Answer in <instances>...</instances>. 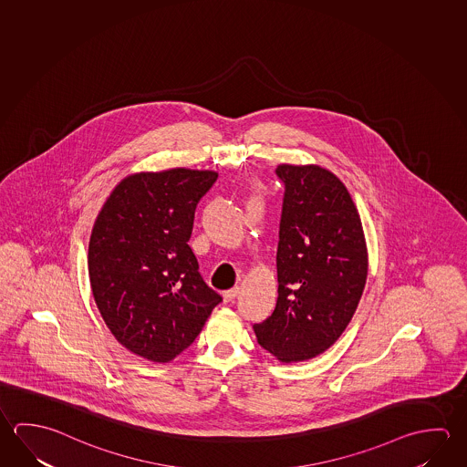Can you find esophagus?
<instances>
[{"label":"esophagus","mask_w":467,"mask_h":467,"mask_svg":"<svg viewBox=\"0 0 467 467\" xmlns=\"http://www.w3.org/2000/svg\"><path fill=\"white\" fill-rule=\"evenodd\" d=\"M237 294H239V288H237V286L230 288V290L223 292V300H224V302H234V298H236Z\"/></svg>","instance_id":"1"}]
</instances>
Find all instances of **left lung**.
Segmentation results:
<instances>
[{
	"mask_svg": "<svg viewBox=\"0 0 467 467\" xmlns=\"http://www.w3.org/2000/svg\"><path fill=\"white\" fill-rule=\"evenodd\" d=\"M285 185L277 247L278 296L254 325L257 343L284 364L317 358L343 335L368 280L358 208L335 173L280 164Z\"/></svg>",
	"mask_w": 467,
	"mask_h": 467,
	"instance_id": "8db88e82",
	"label": "left lung"
}]
</instances>
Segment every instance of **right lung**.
Listing matches in <instances>:
<instances>
[{
	"mask_svg": "<svg viewBox=\"0 0 467 467\" xmlns=\"http://www.w3.org/2000/svg\"><path fill=\"white\" fill-rule=\"evenodd\" d=\"M214 171L175 167L124 177L101 206L88 244L91 292L132 354L171 362L195 341L222 296L198 272L189 239Z\"/></svg>",
	"mask_w": 467,
	"mask_h": 467,
	"instance_id": "add662e5",
	"label": "right lung"
}]
</instances>
